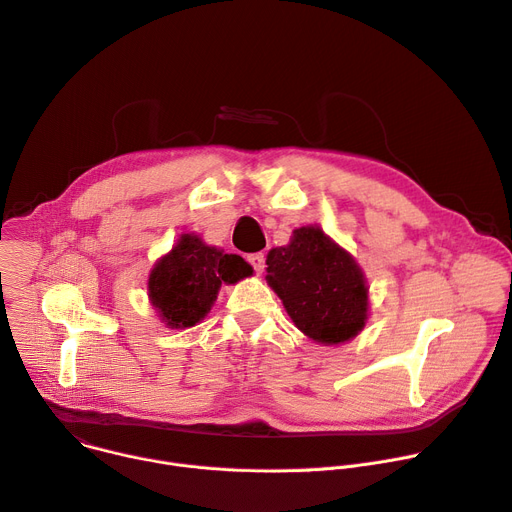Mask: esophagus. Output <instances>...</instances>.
<instances>
[{"mask_svg": "<svg viewBox=\"0 0 512 512\" xmlns=\"http://www.w3.org/2000/svg\"><path fill=\"white\" fill-rule=\"evenodd\" d=\"M249 265L255 269V273H261L265 269V255L263 253H253L247 257Z\"/></svg>", "mask_w": 512, "mask_h": 512, "instance_id": "esophagus-1", "label": "esophagus"}]
</instances>
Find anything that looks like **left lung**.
Returning a JSON list of instances; mask_svg holds the SVG:
<instances>
[{
  "instance_id": "obj_1",
  "label": "left lung",
  "mask_w": 512,
  "mask_h": 512,
  "mask_svg": "<svg viewBox=\"0 0 512 512\" xmlns=\"http://www.w3.org/2000/svg\"><path fill=\"white\" fill-rule=\"evenodd\" d=\"M267 282L296 327L322 345L353 339L367 318V288L353 257L316 226L294 230L267 255Z\"/></svg>"
}]
</instances>
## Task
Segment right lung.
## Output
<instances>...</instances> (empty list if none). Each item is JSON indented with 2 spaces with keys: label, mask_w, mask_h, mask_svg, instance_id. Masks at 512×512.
<instances>
[{
  "label": "right lung",
  "mask_w": 512,
  "mask_h": 512,
  "mask_svg": "<svg viewBox=\"0 0 512 512\" xmlns=\"http://www.w3.org/2000/svg\"><path fill=\"white\" fill-rule=\"evenodd\" d=\"M251 273L243 257L208 247L196 235H181L151 271L149 298L167 327H194L208 314L222 282L237 284Z\"/></svg>",
  "instance_id": "add662e5"
}]
</instances>
